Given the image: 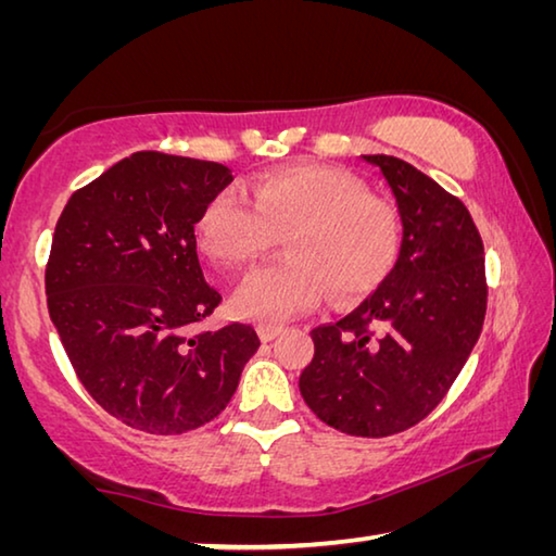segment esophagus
Listing matches in <instances>:
<instances>
[{
    "mask_svg": "<svg viewBox=\"0 0 556 556\" xmlns=\"http://www.w3.org/2000/svg\"><path fill=\"white\" fill-rule=\"evenodd\" d=\"M257 333H260L262 341L269 343V341H275V338L281 333V326H277V324H260L257 326Z\"/></svg>",
    "mask_w": 556,
    "mask_h": 556,
    "instance_id": "1",
    "label": "esophagus"
}]
</instances>
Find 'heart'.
Instances as JSON below:
<instances>
[{
    "label": "heart",
    "instance_id": "obj_1",
    "mask_svg": "<svg viewBox=\"0 0 556 556\" xmlns=\"http://www.w3.org/2000/svg\"><path fill=\"white\" fill-rule=\"evenodd\" d=\"M285 238L289 257L257 269L232 296L235 314L285 321L331 291L336 306L370 296L397 267L402 220L394 203L333 166L277 168L252 186V203L223 191L205 205L199 240L223 267H250Z\"/></svg>",
    "mask_w": 556,
    "mask_h": 556
}]
</instances>
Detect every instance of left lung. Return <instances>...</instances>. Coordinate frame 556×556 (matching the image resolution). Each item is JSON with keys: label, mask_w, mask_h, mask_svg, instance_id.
Returning a JSON list of instances; mask_svg holds the SVG:
<instances>
[{"label": "left lung", "mask_w": 556, "mask_h": 556, "mask_svg": "<svg viewBox=\"0 0 556 556\" xmlns=\"http://www.w3.org/2000/svg\"><path fill=\"white\" fill-rule=\"evenodd\" d=\"M402 218L397 267L355 312L316 326L301 397L343 434L382 439L419 425L446 397L481 336L483 240L456 195L388 154H365Z\"/></svg>", "instance_id": "8db88e82"}]
</instances>
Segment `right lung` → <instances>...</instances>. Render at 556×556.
I'll use <instances>...</instances> for the list:
<instances>
[{"label":"right lung","instance_id":"1","mask_svg":"<svg viewBox=\"0 0 556 556\" xmlns=\"http://www.w3.org/2000/svg\"><path fill=\"white\" fill-rule=\"evenodd\" d=\"M232 181L218 162L137 152L75 191L46 262L49 314L83 388L131 429L172 437L228 407L250 324L191 333L220 304L195 223Z\"/></svg>","mask_w":556,"mask_h":556}]
</instances>
